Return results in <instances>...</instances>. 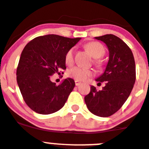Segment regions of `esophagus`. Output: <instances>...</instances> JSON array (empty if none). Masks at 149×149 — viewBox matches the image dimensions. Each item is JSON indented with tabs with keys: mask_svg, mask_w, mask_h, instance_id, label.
Returning <instances> with one entry per match:
<instances>
[{
	"mask_svg": "<svg viewBox=\"0 0 149 149\" xmlns=\"http://www.w3.org/2000/svg\"><path fill=\"white\" fill-rule=\"evenodd\" d=\"M75 84H76V86H79V85H80V84H81V82H80L79 81H77V80H75Z\"/></svg>",
	"mask_w": 149,
	"mask_h": 149,
	"instance_id": "34e87169",
	"label": "esophagus"
}]
</instances>
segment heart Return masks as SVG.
I'll return each mask as SVG.
<instances>
[{
    "label": "heart",
    "mask_w": 149,
    "mask_h": 149,
    "mask_svg": "<svg viewBox=\"0 0 149 149\" xmlns=\"http://www.w3.org/2000/svg\"><path fill=\"white\" fill-rule=\"evenodd\" d=\"M84 47L86 48L87 50L95 58H102L105 53L104 47L102 45L101 43L97 42V41H91V42L88 43L84 45ZM73 53H74L73 48H71L65 54V61L67 65H72L73 63V61H74ZM94 64L96 66H100L101 61H100V60L96 59L94 61ZM93 74H94V73H93V70L86 69V68H83L78 66L71 68L68 71V76L70 77L73 78L77 81H85L90 77L93 76Z\"/></svg>",
    "instance_id": "b5f03b06"
}]
</instances>
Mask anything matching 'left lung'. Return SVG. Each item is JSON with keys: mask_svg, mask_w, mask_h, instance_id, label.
I'll return each instance as SVG.
<instances>
[{"mask_svg": "<svg viewBox=\"0 0 149 149\" xmlns=\"http://www.w3.org/2000/svg\"><path fill=\"white\" fill-rule=\"evenodd\" d=\"M95 38L103 41L109 51L105 70L96 79L105 86L102 91L91 86L84 102L91 113L108 117L120 110L129 96L136 80V67L132 51L117 36L108 34Z\"/></svg>", "mask_w": 149, "mask_h": 149, "instance_id": "8db88e82", "label": "left lung"}]
</instances>
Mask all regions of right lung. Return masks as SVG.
Masks as SVG:
<instances>
[{
    "mask_svg": "<svg viewBox=\"0 0 149 149\" xmlns=\"http://www.w3.org/2000/svg\"><path fill=\"white\" fill-rule=\"evenodd\" d=\"M80 39L46 35L36 37L24 48L16 72L17 82L23 99L35 112L50 114L65 105L75 87L74 80L68 78L56 85L50 76L66 69L65 54Z\"/></svg>",
    "mask_w": 149,
    "mask_h": 149,
    "instance_id": "obj_1",
    "label": "right lung"
}]
</instances>
